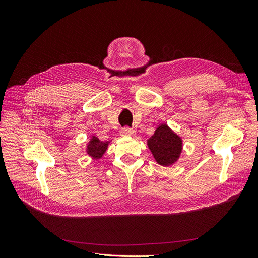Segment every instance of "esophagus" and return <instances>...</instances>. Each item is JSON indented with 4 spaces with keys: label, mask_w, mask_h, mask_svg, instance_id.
<instances>
[{
    "label": "esophagus",
    "mask_w": 258,
    "mask_h": 258,
    "mask_svg": "<svg viewBox=\"0 0 258 258\" xmlns=\"http://www.w3.org/2000/svg\"><path fill=\"white\" fill-rule=\"evenodd\" d=\"M135 134H136V131L132 130V129L129 128V127H124V128H122V129L120 130V135H121L122 137H131V136H134Z\"/></svg>",
    "instance_id": "34e87169"
}]
</instances>
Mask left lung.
I'll list each match as a JSON object with an SVG mask.
<instances>
[{
    "mask_svg": "<svg viewBox=\"0 0 258 258\" xmlns=\"http://www.w3.org/2000/svg\"><path fill=\"white\" fill-rule=\"evenodd\" d=\"M147 146L157 163L163 167H169L179 158L183 141L181 137H178L166 123H162L147 140Z\"/></svg>",
    "mask_w": 258,
    "mask_h": 258,
    "instance_id": "obj_1",
    "label": "left lung"
}]
</instances>
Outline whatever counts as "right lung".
I'll use <instances>...</instances> for the list:
<instances>
[{
    "label": "right lung",
    "mask_w": 258,
    "mask_h": 258,
    "mask_svg": "<svg viewBox=\"0 0 258 258\" xmlns=\"http://www.w3.org/2000/svg\"><path fill=\"white\" fill-rule=\"evenodd\" d=\"M108 146V142H103L100 141V140L92 136L90 139V141L87 144V154L90 156L92 159H100L102 157L103 154L106 152Z\"/></svg>",
    "instance_id": "obj_1"
}]
</instances>
